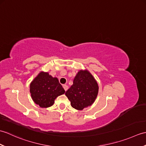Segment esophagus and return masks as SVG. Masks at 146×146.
Returning <instances> with one entry per match:
<instances>
[{
  "label": "esophagus",
  "mask_w": 146,
  "mask_h": 146,
  "mask_svg": "<svg viewBox=\"0 0 146 146\" xmlns=\"http://www.w3.org/2000/svg\"><path fill=\"white\" fill-rule=\"evenodd\" d=\"M63 88H64V90L65 91H66L67 90H68V86L67 85H63Z\"/></svg>",
  "instance_id": "esophagus-1"
}]
</instances>
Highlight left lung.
<instances>
[{
	"mask_svg": "<svg viewBox=\"0 0 146 146\" xmlns=\"http://www.w3.org/2000/svg\"><path fill=\"white\" fill-rule=\"evenodd\" d=\"M98 92L97 82L88 70H80L73 80V84L65 93L71 107L82 110L95 102Z\"/></svg>",
	"mask_w": 146,
	"mask_h": 146,
	"instance_id": "1",
	"label": "left lung"
}]
</instances>
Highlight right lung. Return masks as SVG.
<instances>
[{"label": "right lung", "instance_id": "add662e5", "mask_svg": "<svg viewBox=\"0 0 146 146\" xmlns=\"http://www.w3.org/2000/svg\"><path fill=\"white\" fill-rule=\"evenodd\" d=\"M64 92L57 78H53L48 73L43 71L40 72L30 84L33 100L41 108L52 106L55 99Z\"/></svg>", "mask_w": 146, "mask_h": 146}]
</instances>
